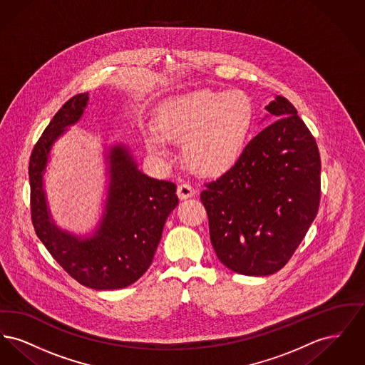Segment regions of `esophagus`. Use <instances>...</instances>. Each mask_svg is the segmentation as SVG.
I'll use <instances>...</instances> for the list:
<instances>
[{"instance_id": "esophagus-1", "label": "esophagus", "mask_w": 365, "mask_h": 365, "mask_svg": "<svg viewBox=\"0 0 365 365\" xmlns=\"http://www.w3.org/2000/svg\"><path fill=\"white\" fill-rule=\"evenodd\" d=\"M194 189L191 187L189 183H182V185H179L178 186V197L180 198V200H187V198H190L194 195Z\"/></svg>"}]
</instances>
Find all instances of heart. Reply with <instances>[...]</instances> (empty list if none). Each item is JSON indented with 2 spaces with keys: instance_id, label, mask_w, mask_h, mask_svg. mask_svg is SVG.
I'll use <instances>...</instances> for the list:
<instances>
[{
  "instance_id": "1",
  "label": "heart",
  "mask_w": 365,
  "mask_h": 365,
  "mask_svg": "<svg viewBox=\"0 0 365 365\" xmlns=\"http://www.w3.org/2000/svg\"><path fill=\"white\" fill-rule=\"evenodd\" d=\"M252 122L253 106L241 90L200 88L161 103L146 146L153 156L167 160L165 140H183L182 155L192 170L220 175L242 156Z\"/></svg>"
}]
</instances>
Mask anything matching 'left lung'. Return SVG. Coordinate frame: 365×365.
<instances>
[{
  "instance_id": "8db88e82",
  "label": "left lung",
  "mask_w": 365,
  "mask_h": 365,
  "mask_svg": "<svg viewBox=\"0 0 365 365\" xmlns=\"http://www.w3.org/2000/svg\"><path fill=\"white\" fill-rule=\"evenodd\" d=\"M265 109L277 120L201 192L217 259L249 277L272 275L287 264L320 202L322 164L311 131L282 96Z\"/></svg>"
}]
</instances>
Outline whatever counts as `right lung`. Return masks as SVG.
<instances>
[{
  "label": "right lung",
  "instance_id": "right-lung-1",
  "mask_svg": "<svg viewBox=\"0 0 365 365\" xmlns=\"http://www.w3.org/2000/svg\"><path fill=\"white\" fill-rule=\"evenodd\" d=\"M88 94L70 98L54 115L30 157L31 219L35 232L53 259L81 284L116 290L137 282L150 267L168 215L179 200L176 185L140 173L130 149L112 145L105 152L109 185L104 213L88 237L54 223L43 189L53 143L83 116Z\"/></svg>",
  "mask_w": 365,
  "mask_h": 365
}]
</instances>
